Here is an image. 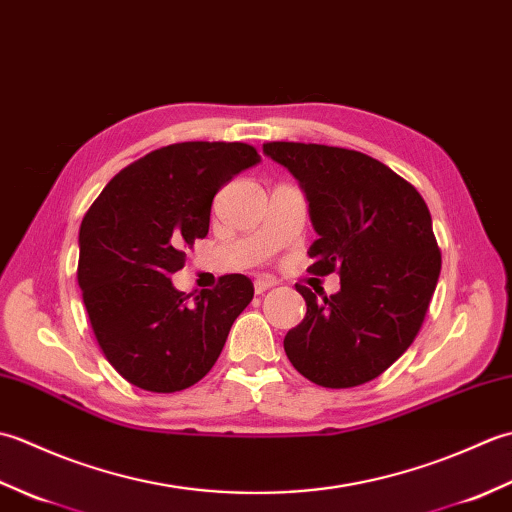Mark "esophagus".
<instances>
[{"mask_svg":"<svg viewBox=\"0 0 512 512\" xmlns=\"http://www.w3.org/2000/svg\"><path fill=\"white\" fill-rule=\"evenodd\" d=\"M275 284H277V281H275L273 277H257L253 286H255V292H257V295H264V292L273 288Z\"/></svg>","mask_w":512,"mask_h":512,"instance_id":"esophagus-1","label":"esophagus"}]
</instances>
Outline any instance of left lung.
Here are the masks:
<instances>
[{
  "label": "left lung",
  "instance_id": "obj_1",
  "mask_svg": "<svg viewBox=\"0 0 512 512\" xmlns=\"http://www.w3.org/2000/svg\"><path fill=\"white\" fill-rule=\"evenodd\" d=\"M306 191L317 239L312 275L341 277L319 299L297 284L308 312L284 339L301 376L330 389L369 383L416 339L436 290L442 255L431 213L413 184L361 151L266 143Z\"/></svg>",
  "mask_w": 512,
  "mask_h": 512
}]
</instances>
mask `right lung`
Segmentation results:
<instances>
[{"instance_id":"obj_1","label":"right lung","mask_w":512,"mask_h":512,"mask_svg":"<svg viewBox=\"0 0 512 512\" xmlns=\"http://www.w3.org/2000/svg\"><path fill=\"white\" fill-rule=\"evenodd\" d=\"M262 160L246 143H176L107 182L79 231L76 279L107 361L127 383L173 394L211 372L253 281L226 275L184 295L171 275L209 233L215 193Z\"/></svg>"}]
</instances>
